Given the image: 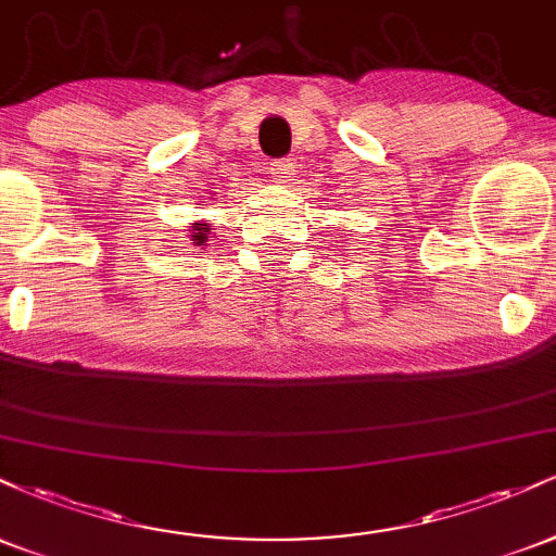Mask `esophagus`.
I'll return each mask as SVG.
<instances>
[{
    "instance_id": "obj_1",
    "label": "esophagus",
    "mask_w": 556,
    "mask_h": 556,
    "mask_svg": "<svg viewBox=\"0 0 556 556\" xmlns=\"http://www.w3.org/2000/svg\"><path fill=\"white\" fill-rule=\"evenodd\" d=\"M295 169H298L295 159H277V162L269 164L271 177H274V180H279V182H285L287 177L295 175Z\"/></svg>"
}]
</instances>
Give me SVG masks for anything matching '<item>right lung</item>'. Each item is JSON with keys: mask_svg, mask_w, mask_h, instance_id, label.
<instances>
[{"mask_svg": "<svg viewBox=\"0 0 556 556\" xmlns=\"http://www.w3.org/2000/svg\"><path fill=\"white\" fill-rule=\"evenodd\" d=\"M208 235H212V232H208V225H195L193 227V235H190V238L195 240V245H203V242L208 240Z\"/></svg>", "mask_w": 556, "mask_h": 556, "instance_id": "obj_1", "label": "right lung"}]
</instances>
